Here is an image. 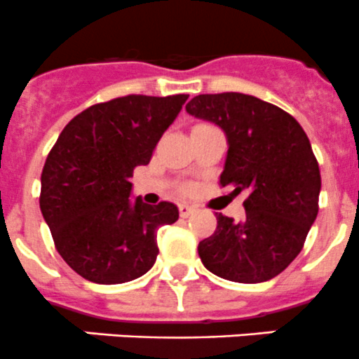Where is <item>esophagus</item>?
I'll list each match as a JSON object with an SVG mask.
<instances>
[{
  "instance_id": "esophagus-1",
  "label": "esophagus",
  "mask_w": 359,
  "mask_h": 359,
  "mask_svg": "<svg viewBox=\"0 0 359 359\" xmlns=\"http://www.w3.org/2000/svg\"><path fill=\"white\" fill-rule=\"evenodd\" d=\"M179 212H180V217H182V219H187V217L193 215V213L196 212V206H191V205H186V203H180Z\"/></svg>"
}]
</instances>
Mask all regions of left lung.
Returning <instances> with one entry per match:
<instances>
[{
  "mask_svg": "<svg viewBox=\"0 0 359 359\" xmlns=\"http://www.w3.org/2000/svg\"><path fill=\"white\" fill-rule=\"evenodd\" d=\"M186 111L224 130L229 149L220 186L248 194L241 222L219 213L215 233L200 241L203 266L236 283L278 276L318 215L321 175L306 132L288 112L245 93L198 95Z\"/></svg>",
  "mask_w": 359,
  "mask_h": 359,
  "instance_id": "obj_1",
  "label": "left lung"
}]
</instances>
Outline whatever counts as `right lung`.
Returning <instances> with one entry per match:
<instances>
[{"label":"right lung","instance_id":"1","mask_svg":"<svg viewBox=\"0 0 359 359\" xmlns=\"http://www.w3.org/2000/svg\"><path fill=\"white\" fill-rule=\"evenodd\" d=\"M189 95H126L95 104L67 123L41 173L39 208L57 252L85 280L118 285L146 274L156 231L179 219L173 203L132 194L133 168L147 165Z\"/></svg>","mask_w":359,"mask_h":359}]
</instances>
